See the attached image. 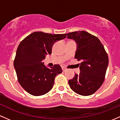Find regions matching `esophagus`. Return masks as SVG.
Instances as JSON below:
<instances>
[{
	"label": "esophagus",
	"mask_w": 120,
	"mask_h": 120,
	"mask_svg": "<svg viewBox=\"0 0 120 120\" xmlns=\"http://www.w3.org/2000/svg\"><path fill=\"white\" fill-rule=\"evenodd\" d=\"M62 69H63V71L64 72L66 71L67 70V68H64V67H63V68H62Z\"/></svg>",
	"instance_id": "34e87169"
}]
</instances>
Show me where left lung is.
<instances>
[{
    "mask_svg": "<svg viewBox=\"0 0 120 120\" xmlns=\"http://www.w3.org/2000/svg\"><path fill=\"white\" fill-rule=\"evenodd\" d=\"M76 44L75 58L80 60V73L68 80L71 89L83 96L94 94L104 81L109 63L104 46L95 36L84 31L67 34Z\"/></svg>",
    "mask_w": 120,
    "mask_h": 120,
    "instance_id": "left-lung-1",
    "label": "left lung"
}]
</instances>
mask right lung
I'll use <instances>...</instances> for the list:
<instances>
[{"instance_id":"1","label":"right lung","mask_w":120,"mask_h":120,"mask_svg":"<svg viewBox=\"0 0 120 120\" xmlns=\"http://www.w3.org/2000/svg\"><path fill=\"white\" fill-rule=\"evenodd\" d=\"M66 36V34H52L36 31L19 44L14 67L19 83L30 94L40 96L52 89L55 77L62 72V69L58 64L47 67L42 61L46 55L52 53L53 44Z\"/></svg>"}]
</instances>
